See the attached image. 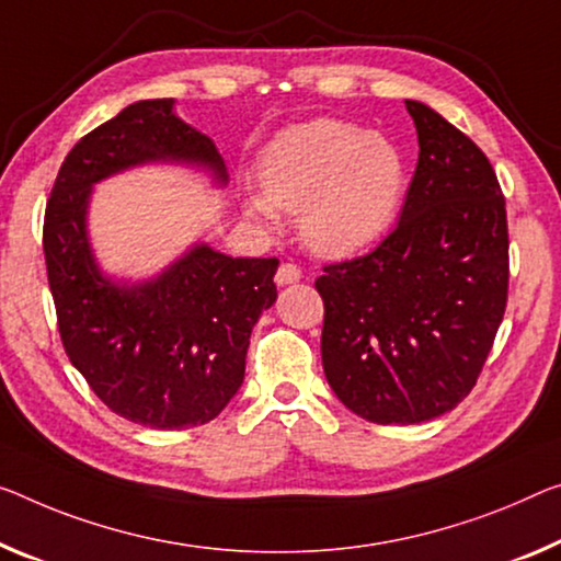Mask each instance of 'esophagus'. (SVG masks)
I'll list each match as a JSON object with an SVG mask.
<instances>
[{
	"mask_svg": "<svg viewBox=\"0 0 561 561\" xmlns=\"http://www.w3.org/2000/svg\"><path fill=\"white\" fill-rule=\"evenodd\" d=\"M300 268L296 263H280V268H278V273H275V283H278V286H290V283H298L300 280Z\"/></svg>",
	"mask_w": 561,
	"mask_h": 561,
	"instance_id": "esophagus-1",
	"label": "esophagus"
}]
</instances>
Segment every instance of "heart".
<instances>
[{
  "label": "heart",
  "mask_w": 561,
  "mask_h": 561,
  "mask_svg": "<svg viewBox=\"0 0 561 561\" xmlns=\"http://www.w3.org/2000/svg\"><path fill=\"white\" fill-rule=\"evenodd\" d=\"M263 193L245 210L263 228L298 213L310 251L341 257L376 245L399 218L407 162L396 142L341 119H310L283 130L263 150Z\"/></svg>",
  "instance_id": "b5f03b06"
}]
</instances>
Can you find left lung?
Segmentation results:
<instances>
[{
	"label": "left lung",
	"mask_w": 561,
	"mask_h": 561,
	"mask_svg": "<svg viewBox=\"0 0 561 561\" xmlns=\"http://www.w3.org/2000/svg\"><path fill=\"white\" fill-rule=\"evenodd\" d=\"M419 162L401 220L374 251L325 265L323 370L374 424H421L467 399L504 318L510 232L486 154L407 100Z\"/></svg>",
	"instance_id": "8db88e82"
}]
</instances>
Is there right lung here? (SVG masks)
<instances>
[{
	"label": "right lung",
	"instance_id": "1",
	"mask_svg": "<svg viewBox=\"0 0 561 561\" xmlns=\"http://www.w3.org/2000/svg\"><path fill=\"white\" fill-rule=\"evenodd\" d=\"M148 162L228 183L215 142L175 115V100H140L67 154L42 245L62 346L98 399L135 424L191 428L218 416L243 383L253 325L278 298V261L195 243L148 280L102 273L88 232L92 185Z\"/></svg>",
	"mask_w": 561,
	"mask_h": 561
}]
</instances>
